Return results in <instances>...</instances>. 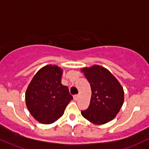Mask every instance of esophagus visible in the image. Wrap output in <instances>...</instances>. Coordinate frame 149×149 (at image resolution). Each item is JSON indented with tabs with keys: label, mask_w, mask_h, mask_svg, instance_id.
<instances>
[{
	"label": "esophagus",
	"mask_w": 149,
	"mask_h": 149,
	"mask_svg": "<svg viewBox=\"0 0 149 149\" xmlns=\"http://www.w3.org/2000/svg\"><path fill=\"white\" fill-rule=\"evenodd\" d=\"M78 98H79V96H78V95H75V96H73V99H74L75 101H77V100L78 99Z\"/></svg>",
	"instance_id": "obj_1"
}]
</instances>
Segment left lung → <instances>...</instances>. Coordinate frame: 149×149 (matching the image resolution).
I'll return each instance as SVG.
<instances>
[{
  "label": "left lung",
  "instance_id": "1",
  "mask_svg": "<svg viewBox=\"0 0 149 149\" xmlns=\"http://www.w3.org/2000/svg\"><path fill=\"white\" fill-rule=\"evenodd\" d=\"M92 89L88 108L81 110L86 119L94 124L106 123L115 117L124 101L123 89L107 69L94 65L81 69Z\"/></svg>",
  "mask_w": 149,
  "mask_h": 149
}]
</instances>
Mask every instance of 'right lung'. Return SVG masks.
<instances>
[{"label": "right lung", "mask_w": 149, "mask_h": 149, "mask_svg": "<svg viewBox=\"0 0 149 149\" xmlns=\"http://www.w3.org/2000/svg\"><path fill=\"white\" fill-rule=\"evenodd\" d=\"M62 70L56 65L39 69L26 92V106L35 119L44 124L55 122L64 114L73 96L61 83Z\"/></svg>", "instance_id": "right-lung-1"}]
</instances>
